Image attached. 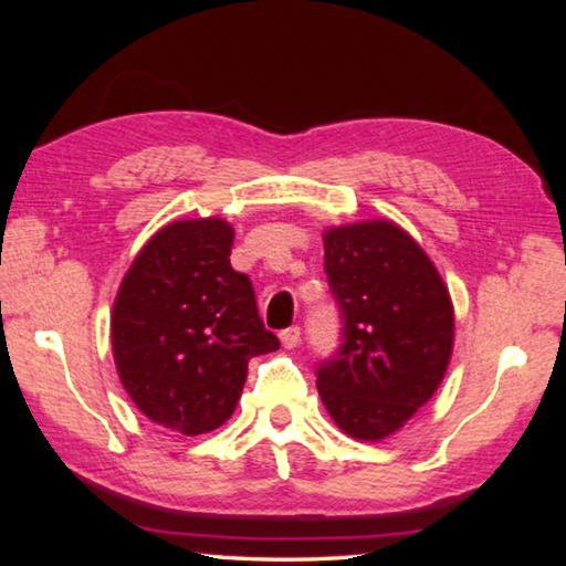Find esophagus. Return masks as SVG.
<instances>
[{
  "label": "esophagus",
  "mask_w": 566,
  "mask_h": 566,
  "mask_svg": "<svg viewBox=\"0 0 566 566\" xmlns=\"http://www.w3.org/2000/svg\"><path fill=\"white\" fill-rule=\"evenodd\" d=\"M280 339H282V347H284V349H294V347H300V342H302V329H300V327H290V329H284V332L280 334Z\"/></svg>",
  "instance_id": "1"
}]
</instances>
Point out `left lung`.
<instances>
[{
    "label": "left lung",
    "mask_w": 566,
    "mask_h": 566,
    "mask_svg": "<svg viewBox=\"0 0 566 566\" xmlns=\"http://www.w3.org/2000/svg\"><path fill=\"white\" fill-rule=\"evenodd\" d=\"M324 270L344 319L342 349L317 389L344 434L381 442L442 385L454 306L424 249L391 219L324 229Z\"/></svg>",
    "instance_id": "1"
}]
</instances>
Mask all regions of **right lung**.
Returning a JSON list of instances; mask_svg holds the SVG:
<instances>
[{
    "instance_id": "add662e5",
    "label": "right lung",
    "mask_w": 566,
    "mask_h": 566,
    "mask_svg": "<svg viewBox=\"0 0 566 566\" xmlns=\"http://www.w3.org/2000/svg\"><path fill=\"white\" fill-rule=\"evenodd\" d=\"M227 219L169 222L139 249L112 310V352L137 409L197 437L234 415L256 354L280 349L252 282L229 264Z\"/></svg>"
}]
</instances>
